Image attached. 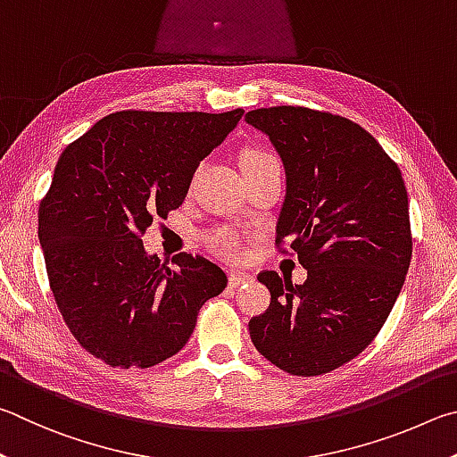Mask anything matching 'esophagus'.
Returning a JSON list of instances; mask_svg holds the SVG:
<instances>
[{"instance_id": "1", "label": "esophagus", "mask_w": 457, "mask_h": 457, "mask_svg": "<svg viewBox=\"0 0 457 457\" xmlns=\"http://www.w3.org/2000/svg\"><path fill=\"white\" fill-rule=\"evenodd\" d=\"M253 281V275L251 273H245V270H230L228 275V285L230 287H241L245 283Z\"/></svg>"}]
</instances>
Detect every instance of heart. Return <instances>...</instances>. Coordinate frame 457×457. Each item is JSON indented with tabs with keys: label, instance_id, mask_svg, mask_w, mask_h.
<instances>
[{
	"label": "heart",
	"instance_id": "1",
	"mask_svg": "<svg viewBox=\"0 0 457 457\" xmlns=\"http://www.w3.org/2000/svg\"><path fill=\"white\" fill-rule=\"evenodd\" d=\"M273 158L275 156L267 150L253 148V150L245 152L241 158V164L253 166V164L267 162V160H273ZM203 238H204V245L216 254V257L230 261V262L243 259L245 241H243V235L238 233V230L230 228V227H216L212 230H208V233H204Z\"/></svg>",
	"mask_w": 457,
	"mask_h": 457
}]
</instances>
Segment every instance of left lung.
I'll return each instance as SVG.
<instances>
[{
  "label": "left lung",
  "mask_w": 457,
  "mask_h": 457,
  "mask_svg": "<svg viewBox=\"0 0 457 457\" xmlns=\"http://www.w3.org/2000/svg\"><path fill=\"white\" fill-rule=\"evenodd\" d=\"M245 118L283 158L275 243L307 269L303 285L259 273L270 305L249 321L253 345L291 375L329 373L378 337L403 287L413 243L402 170L345 116L273 106Z\"/></svg>",
  "instance_id": "8db88e82"
}]
</instances>
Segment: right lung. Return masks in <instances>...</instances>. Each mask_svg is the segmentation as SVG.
Returning a JSON list of instances; mask_svg holds the SVG:
<instances>
[{
  "instance_id": "1",
  "label": "right lung",
  "mask_w": 457,
  "mask_h": 457,
  "mask_svg": "<svg viewBox=\"0 0 457 457\" xmlns=\"http://www.w3.org/2000/svg\"><path fill=\"white\" fill-rule=\"evenodd\" d=\"M243 114L122 110L62 152L39 203V245L70 333L106 365L146 370L176 355L227 287L216 262L180 253L170 269L142 237L182 204L200 160Z\"/></svg>"
}]
</instances>
